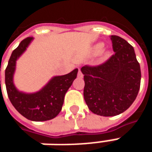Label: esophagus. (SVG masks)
<instances>
[{
	"instance_id": "1",
	"label": "esophagus",
	"mask_w": 152,
	"mask_h": 152,
	"mask_svg": "<svg viewBox=\"0 0 152 152\" xmlns=\"http://www.w3.org/2000/svg\"><path fill=\"white\" fill-rule=\"evenodd\" d=\"M78 77H79V78H82L83 77V74L82 72H81V70L80 69V68H79V72H78Z\"/></svg>"
}]
</instances>
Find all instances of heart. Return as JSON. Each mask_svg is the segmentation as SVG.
<instances>
[{
  "label": "heart",
  "mask_w": 152,
  "mask_h": 152,
  "mask_svg": "<svg viewBox=\"0 0 152 152\" xmlns=\"http://www.w3.org/2000/svg\"><path fill=\"white\" fill-rule=\"evenodd\" d=\"M103 47H104V45L102 43H99L95 45L94 48H93V53L94 55H98L99 53H101L103 50ZM110 56V52L109 51H104L102 53V58L103 59H107V58H109Z\"/></svg>",
  "instance_id": "obj_1"
}]
</instances>
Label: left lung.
Segmentation results:
<instances>
[{
  "mask_svg": "<svg viewBox=\"0 0 152 152\" xmlns=\"http://www.w3.org/2000/svg\"><path fill=\"white\" fill-rule=\"evenodd\" d=\"M115 53L97 66H82L84 99L89 109L102 116L126 111L137 97L141 69L134 47L118 36H111Z\"/></svg>",
  "mask_w": 152,
  "mask_h": 152,
  "instance_id": "1",
  "label": "left lung"
}]
</instances>
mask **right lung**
<instances>
[{"label": "right lung", "mask_w": 152, "mask_h": 152, "mask_svg": "<svg viewBox=\"0 0 152 152\" xmlns=\"http://www.w3.org/2000/svg\"><path fill=\"white\" fill-rule=\"evenodd\" d=\"M32 40L31 37L25 38L15 49L5 68V86L12 105L22 115L30 121H45L58 115L64 101L65 94L76 78L78 69L61 76H55L39 92L26 94L18 92L13 84L15 62ZM1 86V81H0Z\"/></svg>", "instance_id": "1"}]
</instances>
